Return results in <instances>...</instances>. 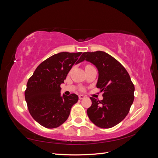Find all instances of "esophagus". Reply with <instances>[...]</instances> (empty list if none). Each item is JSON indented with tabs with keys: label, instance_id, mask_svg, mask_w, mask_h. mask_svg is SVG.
<instances>
[{
	"label": "esophagus",
	"instance_id": "obj_1",
	"mask_svg": "<svg viewBox=\"0 0 158 158\" xmlns=\"http://www.w3.org/2000/svg\"><path fill=\"white\" fill-rule=\"evenodd\" d=\"M85 98V96H83V95H79V100H82V99H84Z\"/></svg>",
	"mask_w": 158,
	"mask_h": 158
}]
</instances>
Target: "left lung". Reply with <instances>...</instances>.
<instances>
[{
	"mask_svg": "<svg viewBox=\"0 0 158 158\" xmlns=\"http://www.w3.org/2000/svg\"><path fill=\"white\" fill-rule=\"evenodd\" d=\"M81 61L90 62L98 71L96 87L104 91L103 100L90 99L87 113L94 124L109 129L120 123L129 113L134 100L135 87L129 74L114 58L103 51L83 52Z\"/></svg>",
	"mask_w": 158,
	"mask_h": 158,
	"instance_id": "left-lung-1",
	"label": "left lung"
}]
</instances>
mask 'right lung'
Here are the masks:
<instances>
[{"label":"right lung","mask_w":158,"mask_h":158,"mask_svg":"<svg viewBox=\"0 0 158 158\" xmlns=\"http://www.w3.org/2000/svg\"><path fill=\"white\" fill-rule=\"evenodd\" d=\"M82 52H62L52 55L36 68L29 79L25 98L30 114L36 122L48 129L60 126L67 120L78 96L60 94V84Z\"/></svg>","instance_id":"obj_1"}]
</instances>
